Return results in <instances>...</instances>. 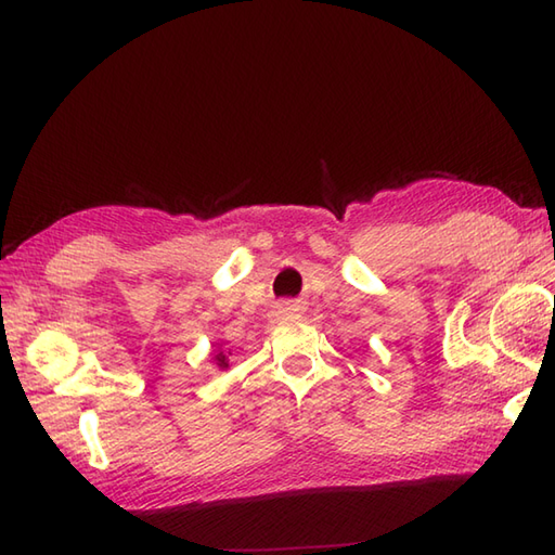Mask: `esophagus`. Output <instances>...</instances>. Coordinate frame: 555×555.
<instances>
[{
  "mask_svg": "<svg viewBox=\"0 0 555 555\" xmlns=\"http://www.w3.org/2000/svg\"><path fill=\"white\" fill-rule=\"evenodd\" d=\"M295 305L293 302H281V312H291Z\"/></svg>",
  "mask_w": 555,
  "mask_h": 555,
  "instance_id": "34e87169",
  "label": "esophagus"
}]
</instances>
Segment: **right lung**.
I'll return each mask as SVG.
<instances>
[{"label":"right lung","instance_id":"right-lung-1","mask_svg":"<svg viewBox=\"0 0 555 555\" xmlns=\"http://www.w3.org/2000/svg\"><path fill=\"white\" fill-rule=\"evenodd\" d=\"M215 359L219 362V366H227V359H224V354H222V352H219Z\"/></svg>","mask_w":555,"mask_h":555}]
</instances>
